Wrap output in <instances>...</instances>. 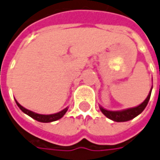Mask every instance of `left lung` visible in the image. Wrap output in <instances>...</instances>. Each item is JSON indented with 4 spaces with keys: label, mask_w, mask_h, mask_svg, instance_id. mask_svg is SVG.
<instances>
[{
    "label": "left lung",
    "mask_w": 160,
    "mask_h": 160,
    "mask_svg": "<svg viewBox=\"0 0 160 160\" xmlns=\"http://www.w3.org/2000/svg\"><path fill=\"white\" fill-rule=\"evenodd\" d=\"M152 90L150 91V92L148 94L147 98H145V100L140 104L139 106L136 107V108H128V109H124L122 111H109L102 107H100V111L103 112L104 115H106L108 119L112 120L113 122H128L130 121L135 117H137L138 114H140L141 112L144 110V108H146L148 102L150 100L151 98V94H152Z\"/></svg>",
    "instance_id": "obj_1"
}]
</instances>
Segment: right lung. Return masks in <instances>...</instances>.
I'll list each match as a JSON object with an SVG mask.
<instances>
[{
  "label": "right lung",
  "instance_id": "add662e5",
  "mask_svg": "<svg viewBox=\"0 0 160 160\" xmlns=\"http://www.w3.org/2000/svg\"><path fill=\"white\" fill-rule=\"evenodd\" d=\"M16 103L18 106V108H20L24 113H26L27 115L31 116L34 120H36L38 122H55V121H57V120L62 117L68 111V108H66L65 109H63L62 111L56 112V113H53V114H39V113L34 112L32 111H30V110H28L26 108H24L17 100H16Z\"/></svg>",
  "mask_w": 160,
  "mask_h": 160
}]
</instances>
